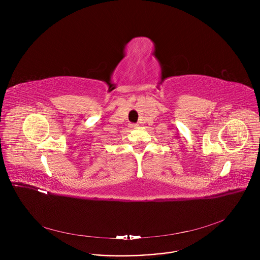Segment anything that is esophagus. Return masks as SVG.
Listing matches in <instances>:
<instances>
[{"instance_id":"34e87169","label":"esophagus","mask_w":260,"mask_h":260,"mask_svg":"<svg viewBox=\"0 0 260 260\" xmlns=\"http://www.w3.org/2000/svg\"><path fill=\"white\" fill-rule=\"evenodd\" d=\"M139 124H137V123H132V124H129V126L131 127H137Z\"/></svg>"}]
</instances>
